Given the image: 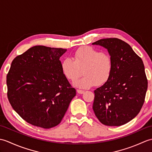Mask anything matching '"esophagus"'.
Returning a JSON list of instances; mask_svg holds the SVG:
<instances>
[{"mask_svg": "<svg viewBox=\"0 0 152 152\" xmlns=\"http://www.w3.org/2000/svg\"><path fill=\"white\" fill-rule=\"evenodd\" d=\"M77 92L80 93V94H82V93H83V92H84V91L82 89H77Z\"/></svg>", "mask_w": 152, "mask_h": 152, "instance_id": "esophagus-1", "label": "esophagus"}]
</instances>
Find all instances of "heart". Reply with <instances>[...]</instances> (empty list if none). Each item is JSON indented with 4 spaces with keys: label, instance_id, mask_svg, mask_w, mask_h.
Returning <instances> with one entry per match:
<instances>
[{
    "label": "heart",
    "instance_id": "obj_1",
    "mask_svg": "<svg viewBox=\"0 0 152 152\" xmlns=\"http://www.w3.org/2000/svg\"><path fill=\"white\" fill-rule=\"evenodd\" d=\"M113 68L112 57L108 53L91 47H84L77 50L71 58H66L61 63V70L67 80L74 82L80 88H88L102 85L107 82Z\"/></svg>",
    "mask_w": 152,
    "mask_h": 152
}]
</instances>
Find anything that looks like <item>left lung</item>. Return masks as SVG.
<instances>
[{
	"instance_id": "obj_1",
	"label": "left lung",
	"mask_w": 152,
	"mask_h": 152,
	"mask_svg": "<svg viewBox=\"0 0 152 152\" xmlns=\"http://www.w3.org/2000/svg\"><path fill=\"white\" fill-rule=\"evenodd\" d=\"M108 50L113 61L110 76L94 91L93 109L102 124L120 126L136 117L142 107L148 80L141 58L125 42L116 38L93 42Z\"/></svg>"
}]
</instances>
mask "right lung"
<instances>
[{"instance_id":"obj_1","label":"right lung","mask_w":152,"mask_h":152,"mask_svg":"<svg viewBox=\"0 0 152 152\" xmlns=\"http://www.w3.org/2000/svg\"><path fill=\"white\" fill-rule=\"evenodd\" d=\"M66 49L29 48L13 60L6 76L8 99L22 119L37 127L59 125L76 95L63 74L59 58Z\"/></svg>"}]
</instances>
